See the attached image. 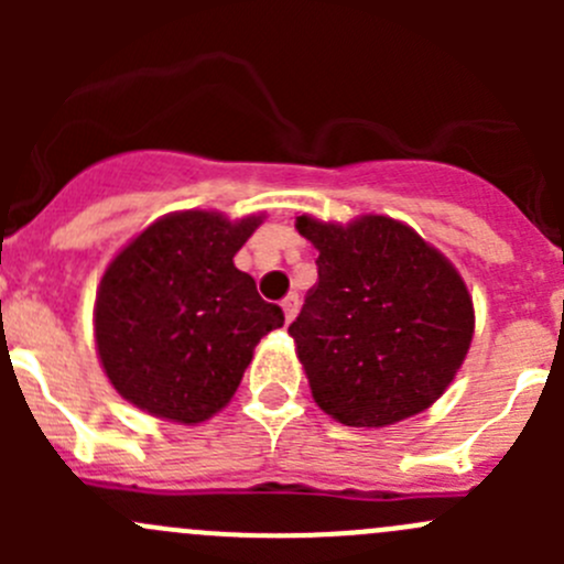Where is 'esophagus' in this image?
Here are the masks:
<instances>
[{"label": "esophagus", "mask_w": 564, "mask_h": 564, "mask_svg": "<svg viewBox=\"0 0 564 564\" xmlns=\"http://www.w3.org/2000/svg\"><path fill=\"white\" fill-rule=\"evenodd\" d=\"M281 308H283V316H286V324H289L294 316H297V311H300V297H297V294H289V297L281 303Z\"/></svg>", "instance_id": "34e87169"}]
</instances>
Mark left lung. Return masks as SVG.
Masks as SVG:
<instances>
[{"label":"left lung","mask_w":564,"mask_h":564,"mask_svg":"<svg viewBox=\"0 0 564 564\" xmlns=\"http://www.w3.org/2000/svg\"><path fill=\"white\" fill-rule=\"evenodd\" d=\"M297 231L318 250L316 286L289 324L314 401L355 429L429 409L475 333L456 267L384 215L349 226L300 215Z\"/></svg>","instance_id":"left-lung-1"}]
</instances>
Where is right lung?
<instances>
[{"label": "right lung", "instance_id": "right-lung-1", "mask_svg": "<svg viewBox=\"0 0 564 564\" xmlns=\"http://www.w3.org/2000/svg\"><path fill=\"white\" fill-rule=\"evenodd\" d=\"M256 226L202 209L166 215L108 264L95 338L119 395L187 425L231 401L253 346L283 327V311L235 267Z\"/></svg>", "mask_w": 564, "mask_h": 564}]
</instances>
